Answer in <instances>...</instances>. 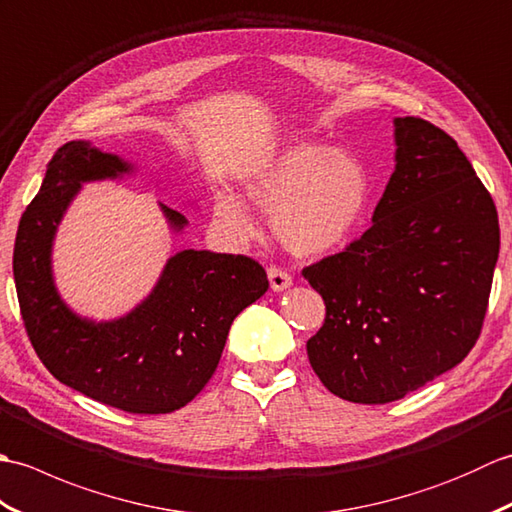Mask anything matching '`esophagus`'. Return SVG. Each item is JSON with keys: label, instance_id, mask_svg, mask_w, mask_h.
<instances>
[{"label": "esophagus", "instance_id": "1", "mask_svg": "<svg viewBox=\"0 0 512 512\" xmlns=\"http://www.w3.org/2000/svg\"><path fill=\"white\" fill-rule=\"evenodd\" d=\"M268 281H270V288L273 290H286L292 284V277L288 270L279 268V266H270L268 268Z\"/></svg>", "mask_w": 512, "mask_h": 512}]
</instances>
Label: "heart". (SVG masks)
Returning a JSON list of instances; mask_svg holds the SVG:
<instances>
[{
  "instance_id": "b5f03b06",
  "label": "heart",
  "mask_w": 512,
  "mask_h": 512,
  "mask_svg": "<svg viewBox=\"0 0 512 512\" xmlns=\"http://www.w3.org/2000/svg\"><path fill=\"white\" fill-rule=\"evenodd\" d=\"M246 193L273 213L275 233L286 248L319 255L354 231L367 206L369 178L350 151L295 143L246 182ZM213 211L226 233L253 235V220L235 193H217Z\"/></svg>"
}]
</instances>
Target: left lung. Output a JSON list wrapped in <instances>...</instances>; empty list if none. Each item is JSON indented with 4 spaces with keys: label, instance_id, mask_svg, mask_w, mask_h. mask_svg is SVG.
Instances as JSON below:
<instances>
[{
    "label": "left lung",
    "instance_id": "8db88e82",
    "mask_svg": "<svg viewBox=\"0 0 512 512\" xmlns=\"http://www.w3.org/2000/svg\"><path fill=\"white\" fill-rule=\"evenodd\" d=\"M396 145L374 224L301 270L325 303L310 365L334 396L361 405L405 398L464 361L499 255L495 202L458 143L405 116Z\"/></svg>",
    "mask_w": 512,
    "mask_h": 512
}]
</instances>
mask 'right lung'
Masks as SVG:
<instances>
[{"mask_svg":"<svg viewBox=\"0 0 512 512\" xmlns=\"http://www.w3.org/2000/svg\"><path fill=\"white\" fill-rule=\"evenodd\" d=\"M127 169L83 140L54 151L41 191L19 220L15 288L28 339L54 378L127 413H171L209 383L233 319L264 295L268 277L246 255L182 250L125 319L96 325L74 317L52 286L54 231L81 182ZM162 211L173 226L187 222L169 206Z\"/></svg>","mask_w":512,"mask_h":512,"instance_id":"obj_1","label":"right lung"}]
</instances>
